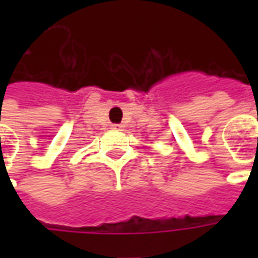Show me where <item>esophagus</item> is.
Wrapping results in <instances>:
<instances>
[{"mask_svg":"<svg viewBox=\"0 0 258 258\" xmlns=\"http://www.w3.org/2000/svg\"><path fill=\"white\" fill-rule=\"evenodd\" d=\"M112 128L113 130H121L123 128V125H121V124H113Z\"/></svg>","mask_w":258,"mask_h":258,"instance_id":"1","label":"esophagus"}]
</instances>
